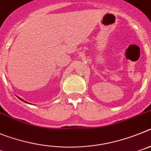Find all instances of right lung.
<instances>
[{"mask_svg":"<svg viewBox=\"0 0 151 151\" xmlns=\"http://www.w3.org/2000/svg\"><path fill=\"white\" fill-rule=\"evenodd\" d=\"M19 98V99H20V100H21V101H24V100H22V98Z\"/></svg>","mask_w":151,"mask_h":151,"instance_id":"add662e5","label":"right lung"}]
</instances>
